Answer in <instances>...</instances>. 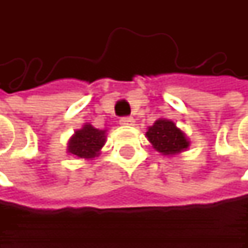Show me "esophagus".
Returning a JSON list of instances; mask_svg holds the SVG:
<instances>
[{"label":"esophagus","instance_id":"1","mask_svg":"<svg viewBox=\"0 0 248 248\" xmlns=\"http://www.w3.org/2000/svg\"><path fill=\"white\" fill-rule=\"evenodd\" d=\"M119 124H124V126H132V124H135V119L130 118V116H124V118H122V119L119 121Z\"/></svg>","mask_w":248,"mask_h":248}]
</instances>
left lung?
<instances>
[{
	"label": "left lung",
	"instance_id": "1",
	"mask_svg": "<svg viewBox=\"0 0 248 248\" xmlns=\"http://www.w3.org/2000/svg\"><path fill=\"white\" fill-rule=\"evenodd\" d=\"M148 140L162 155H176L189 146L185 133L170 119H158L146 132Z\"/></svg>",
	"mask_w": 248,
	"mask_h": 248
}]
</instances>
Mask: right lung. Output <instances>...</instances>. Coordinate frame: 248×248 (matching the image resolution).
<instances>
[{
  "mask_svg": "<svg viewBox=\"0 0 248 248\" xmlns=\"http://www.w3.org/2000/svg\"><path fill=\"white\" fill-rule=\"evenodd\" d=\"M105 132L106 130H99L90 124H86L70 138L67 151L77 158L84 159L97 156L106 140Z\"/></svg>",
  "mask_w": 248,
  "mask_h": 248,
  "instance_id": "right-lung-1",
  "label": "right lung"
}]
</instances>
